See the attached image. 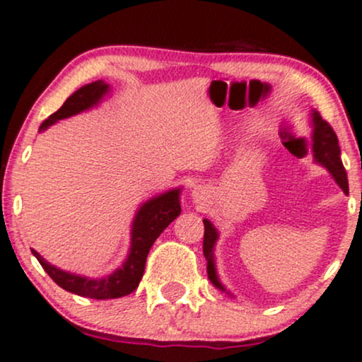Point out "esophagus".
<instances>
[{"label":"esophagus","instance_id":"34e87169","mask_svg":"<svg viewBox=\"0 0 362 362\" xmlns=\"http://www.w3.org/2000/svg\"><path fill=\"white\" fill-rule=\"evenodd\" d=\"M193 197H194V200L197 202H200V200H203V198H205V192H203L202 188H197L193 192Z\"/></svg>","mask_w":362,"mask_h":362}]
</instances>
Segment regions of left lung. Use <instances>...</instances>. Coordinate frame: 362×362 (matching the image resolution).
<instances>
[{
	"label": "left lung",
	"instance_id": "8db88e82",
	"mask_svg": "<svg viewBox=\"0 0 362 362\" xmlns=\"http://www.w3.org/2000/svg\"><path fill=\"white\" fill-rule=\"evenodd\" d=\"M313 123H315V132H313V152H315V159L323 164L325 168L330 170L332 176L335 177V181L339 182L340 188L344 189L345 194H349V181H347V173L340 160V147H339V138H337L334 128L322 119V116L318 112H313ZM205 226V234H203V255L206 259V272H209V279L212 280V284L218 289L224 291V287L218 282L217 274H215L214 267V246L217 241V230L210 224L209 221H203Z\"/></svg>",
	"mask_w": 362,
	"mask_h": 362
}]
</instances>
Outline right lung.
I'll use <instances>...</instances> for the list:
<instances>
[{
    "label": "right lung",
    "instance_id": "right-lung-1",
    "mask_svg": "<svg viewBox=\"0 0 362 362\" xmlns=\"http://www.w3.org/2000/svg\"><path fill=\"white\" fill-rule=\"evenodd\" d=\"M109 85L104 83L103 80L85 85L78 88L75 93H71L64 104L61 105L54 115H51L40 124L39 132H44L47 127L54 124L58 119L63 117H70L73 115L85 111V109L92 107L100 100V97L107 92ZM181 214L180 205V189H173L160 197L152 198L138 210L135 222H133L132 230V251L124 265L117 269L115 274L109 275L105 279H87L80 277V275L68 274V272L56 269L49 265L37 251H32L34 257L39 259L42 269L46 274L63 287L64 291L73 292V294L83 296V298L90 299H115L128 296L133 292L140 284L141 277L145 272V262H147V255L152 247L156 239L162 234V230L168 227L177 215Z\"/></svg>",
    "mask_w": 362,
    "mask_h": 362
}]
</instances>
